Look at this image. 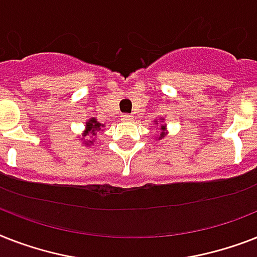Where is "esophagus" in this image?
<instances>
[{"mask_svg": "<svg viewBox=\"0 0 257 257\" xmlns=\"http://www.w3.org/2000/svg\"><path fill=\"white\" fill-rule=\"evenodd\" d=\"M121 120L122 121H129V120H132V116L128 113H124V114H121Z\"/></svg>", "mask_w": 257, "mask_h": 257, "instance_id": "esophagus-1", "label": "esophagus"}]
</instances>
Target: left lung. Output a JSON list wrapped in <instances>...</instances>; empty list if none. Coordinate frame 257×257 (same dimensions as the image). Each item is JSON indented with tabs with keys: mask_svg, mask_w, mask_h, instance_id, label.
<instances>
[{
	"mask_svg": "<svg viewBox=\"0 0 257 257\" xmlns=\"http://www.w3.org/2000/svg\"><path fill=\"white\" fill-rule=\"evenodd\" d=\"M162 128H164V126H162ZM161 137H164V135H161V136H160V139H161Z\"/></svg>",
	"mask_w": 257,
	"mask_h": 257,
	"instance_id": "obj_1",
	"label": "left lung"
}]
</instances>
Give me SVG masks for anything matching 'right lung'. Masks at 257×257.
<instances>
[{
  "mask_svg": "<svg viewBox=\"0 0 257 257\" xmlns=\"http://www.w3.org/2000/svg\"><path fill=\"white\" fill-rule=\"evenodd\" d=\"M101 126H103V125L100 124V122L96 121L95 118H91V120L87 122V126H85V135L95 136L96 132L101 129ZM87 144H92V143H89V141H88Z\"/></svg>",
  "mask_w": 257,
  "mask_h": 257,
  "instance_id": "right-lung-1",
  "label": "right lung"
}]
</instances>
